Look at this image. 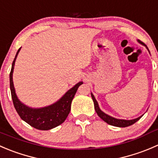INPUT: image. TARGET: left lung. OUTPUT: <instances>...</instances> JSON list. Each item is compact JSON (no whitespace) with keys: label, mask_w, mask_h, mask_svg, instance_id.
I'll return each instance as SVG.
<instances>
[{"label":"left lung","mask_w":158,"mask_h":158,"mask_svg":"<svg viewBox=\"0 0 158 158\" xmlns=\"http://www.w3.org/2000/svg\"><path fill=\"white\" fill-rule=\"evenodd\" d=\"M137 41H138V43H140V44L143 45V46H144L145 48L148 49V52L150 53L149 49H148V48L147 47V45H145L144 44H143V42L140 41V40H137ZM90 94H91V98H92V99H93L94 104V109H95V110H96V113L98 114V116H99L100 118L103 120V121H105L106 123H107V124H110V125L115 126V127H128V126L132 125V124H134V123L137 122V121H138V120H140V118L143 116V115H141V116H140L139 118H135V119H132V120L118 119V118H114V117L110 116V115L105 114L104 111H102V110L100 109L98 101H97V100L95 99L94 96V94L92 93H90Z\"/></svg>","instance_id":"left-lung-1"}]
</instances>
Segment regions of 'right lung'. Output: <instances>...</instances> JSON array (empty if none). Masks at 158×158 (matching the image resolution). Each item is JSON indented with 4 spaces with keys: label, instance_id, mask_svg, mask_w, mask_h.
<instances>
[{
    "label": "right lung",
    "instance_id": "obj_1",
    "mask_svg": "<svg viewBox=\"0 0 158 158\" xmlns=\"http://www.w3.org/2000/svg\"><path fill=\"white\" fill-rule=\"evenodd\" d=\"M21 48H19L15 55L10 73V89L14 106L21 119L30 124L31 127L41 131L51 130L61 124L66 120L71 110L73 98L79 86L83 84V81H80L76 84L74 87L69 89L58 101L51 105L40 108L28 107L18 99L13 82L14 68Z\"/></svg>",
    "mask_w": 158,
    "mask_h": 158
}]
</instances>
